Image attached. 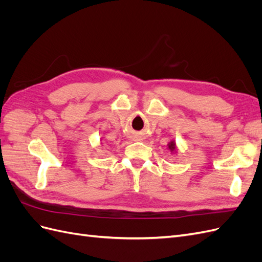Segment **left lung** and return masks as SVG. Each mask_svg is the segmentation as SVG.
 Listing matches in <instances>:
<instances>
[{
	"instance_id": "8db88e82",
	"label": "left lung",
	"mask_w": 262,
	"mask_h": 262,
	"mask_svg": "<svg viewBox=\"0 0 262 262\" xmlns=\"http://www.w3.org/2000/svg\"><path fill=\"white\" fill-rule=\"evenodd\" d=\"M168 149L170 150L171 153L176 152V143H175V141H170L169 142V143H168Z\"/></svg>"
}]
</instances>
